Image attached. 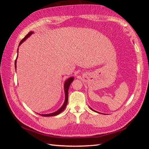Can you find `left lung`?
<instances>
[{
  "label": "left lung",
  "instance_id": "left-lung-1",
  "mask_svg": "<svg viewBox=\"0 0 149 149\" xmlns=\"http://www.w3.org/2000/svg\"><path fill=\"white\" fill-rule=\"evenodd\" d=\"M92 110H93V109H92Z\"/></svg>",
  "mask_w": 149,
  "mask_h": 149
}]
</instances>
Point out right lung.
Returning a JSON list of instances; mask_svg holds the SVG:
<instances>
[{
  "mask_svg": "<svg viewBox=\"0 0 149 149\" xmlns=\"http://www.w3.org/2000/svg\"><path fill=\"white\" fill-rule=\"evenodd\" d=\"M33 32V31H30V32H29L27 35H26L25 37L22 39L21 41H20V43H19V46L20 45H21V43H22V42H24L25 40L27 38L29 37H30V36L32 34ZM17 58H16V60H17ZM15 60V68H16V63H17V61ZM73 79H74V78L72 77V78H70L69 79H68L67 80H66V81L65 82V86H64V88H65V102H64V104H63V105L62 106H61V107L60 108V109H59V110H58L57 111H56L55 112H53V113H52V114H40L42 116H44V117H49V116H56V115H58V114H60L61 112H63L64 111V109H65V107H66V105H67V103H68V89H69V87H70V84L73 82Z\"/></svg>",
  "mask_w": 149,
  "mask_h": 149,
  "instance_id": "add662e5",
  "label": "right lung"
}]
</instances>
